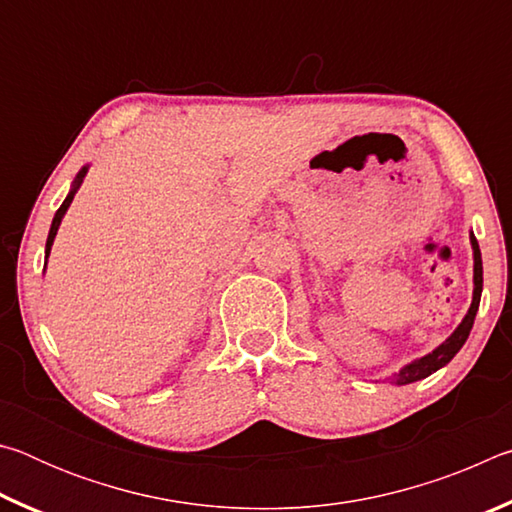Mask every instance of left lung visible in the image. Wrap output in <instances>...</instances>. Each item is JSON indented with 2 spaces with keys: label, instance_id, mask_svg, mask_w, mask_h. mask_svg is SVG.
<instances>
[{
  "label": "left lung",
  "instance_id": "obj_1",
  "mask_svg": "<svg viewBox=\"0 0 512 512\" xmlns=\"http://www.w3.org/2000/svg\"><path fill=\"white\" fill-rule=\"evenodd\" d=\"M470 241H472V250H474V293H472L470 309H467V314L461 320V325L454 329V334L449 336L445 343H440L433 352L424 354V357L415 359L411 363H406V366L400 372H395V375L391 377L393 384H397V386L413 384V381H420L424 377H429L431 372H436V370H440L443 366H447V363L456 357V352L463 348L465 341H467V336H470V329L474 325L476 311H479L481 291H483V262H481L479 241H476L474 235H470Z\"/></svg>",
  "mask_w": 512,
  "mask_h": 512
}]
</instances>
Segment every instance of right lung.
Listing matches in <instances>:
<instances>
[{
	"mask_svg": "<svg viewBox=\"0 0 512 512\" xmlns=\"http://www.w3.org/2000/svg\"><path fill=\"white\" fill-rule=\"evenodd\" d=\"M85 173H88V167H83L81 171H79V176L74 178V185H72V189H69V194H67V198L63 201V205L58 207V212L54 214V221H51V228H49V237H47V248H45V257H49V253H51V246H54V239H56V232H58V225H60V221H63V216H65V212H67V207L72 205V201H74V194H76V189L81 187V183H83V178H85Z\"/></svg>",
	"mask_w": 512,
	"mask_h": 512,
	"instance_id": "right-lung-1",
	"label": "right lung"
}]
</instances>
